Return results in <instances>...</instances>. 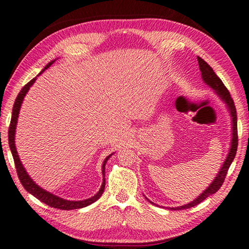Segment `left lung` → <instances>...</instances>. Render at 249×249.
Masks as SVG:
<instances>
[{
	"label": "left lung",
	"instance_id": "1",
	"mask_svg": "<svg viewBox=\"0 0 249 249\" xmlns=\"http://www.w3.org/2000/svg\"><path fill=\"white\" fill-rule=\"evenodd\" d=\"M197 59H198V64H199V69L201 71V78H202L203 82L206 83L208 86L212 88V89L215 91V93H216V95L220 98V100H222L226 104V107H227V108L229 110V114H230V117H231V123H232V124H231V125H232V135H231L232 137H231L230 149H229V152L227 154V158H226L223 166L220 167L216 177H215V179L211 182V184H209L207 189L204 190L197 198H195V199L193 201L184 204V206H180V207H177V208H170L171 210L190 209L192 207L197 206L198 203H200L201 201H203L210 195L215 194V193H216L220 189V186H222V184L224 183L226 175H227V171L230 167L231 163L233 162L234 157L236 154V149H237L236 109H235V106H234V102L232 100V98L230 97V93H229L228 89L224 85V83L222 82V80H220L218 76L216 75V73L214 72L213 69L210 67V66L206 62H204V60L201 57L198 56ZM143 196H145V195H143ZM145 198L149 202H151L147 197H145ZM151 203L153 204V202H151Z\"/></svg>",
	"mask_w": 249,
	"mask_h": 249
}]
</instances>
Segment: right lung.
Instances as JSON below:
<instances>
[{"instance_id":"obj_1","label":"right lung","mask_w":249,"mask_h":249,"mask_svg":"<svg viewBox=\"0 0 249 249\" xmlns=\"http://www.w3.org/2000/svg\"><path fill=\"white\" fill-rule=\"evenodd\" d=\"M55 60H52V62H50L45 69H42L39 74L40 75L43 71L46 69H48L50 66H51ZM37 75V76H38ZM34 78L33 80H31L27 84L22 88L21 91L19 92V95L17 96L15 103H14V107H13V115H12V120H10V125H9V130H8V142H9V148H10V151H12L13 154V158H14V161H15V165H16V169H17V174H18L19 177V180L23 185L24 189L32 194L34 197H36L37 199H39L41 202L48 204V206L52 207V208H56V209H60V210H73V209H81V208H85L87 206H89V204L93 203L95 201H97L99 198L101 197L102 193L104 192V187H106V178H104V176H106V164L107 162V160L113 156L112 154H109L104 160V162L102 164V176H103V180H102V184L100 190L97 193L96 195H93L90 198H87V199L84 200H67V199H64V198H60L56 195L52 194V193H50L46 190H43L42 187H40L39 185L36 184V182H34L30 175L26 173V170L23 166V164L21 163L19 156H18V152H17V149H16V143H15V134H16V128H17V123H18V117H19V113H20V107L22 106V102H23V99L26 95V92L29 91V89L31 88V86L34 84L36 79Z\"/></svg>"}]
</instances>
